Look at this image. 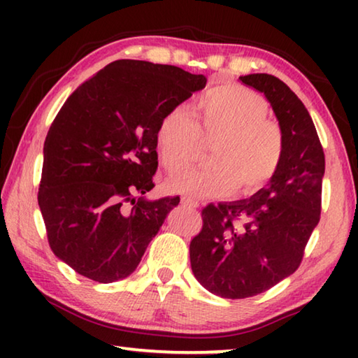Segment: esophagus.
I'll use <instances>...</instances> for the list:
<instances>
[{
  "label": "esophagus",
  "mask_w": 358,
  "mask_h": 358,
  "mask_svg": "<svg viewBox=\"0 0 358 358\" xmlns=\"http://www.w3.org/2000/svg\"><path fill=\"white\" fill-rule=\"evenodd\" d=\"M181 203L186 205V207H189V208H197L199 207V202L194 201V199L189 197V196L181 197Z\"/></svg>",
  "instance_id": "obj_1"
}]
</instances>
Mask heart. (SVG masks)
Segmentation results:
<instances>
[{"label": "heart", "mask_w": 358, "mask_h": 358, "mask_svg": "<svg viewBox=\"0 0 358 358\" xmlns=\"http://www.w3.org/2000/svg\"><path fill=\"white\" fill-rule=\"evenodd\" d=\"M155 137L159 161L172 173L194 161L199 138H213L211 164L175 175L167 183V191L192 197L256 191L275 177L286 153V136L281 124L268 118L266 101L235 83L210 88L194 112L186 106L172 107L161 117Z\"/></svg>", "instance_id": "b5f03b06"}]
</instances>
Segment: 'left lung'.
I'll return each instance as SVG.
<instances>
[{"instance_id":"8db88e82","label":"left lung","mask_w":358,"mask_h":358,"mask_svg":"<svg viewBox=\"0 0 358 358\" xmlns=\"http://www.w3.org/2000/svg\"><path fill=\"white\" fill-rule=\"evenodd\" d=\"M270 101L286 136L282 164L250 199L210 203L191 240L196 280L222 299L262 294L299 268L322 210L325 155L306 107L270 74L240 77Z\"/></svg>"}]
</instances>
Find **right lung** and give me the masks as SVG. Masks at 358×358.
Listing matches in <instances>:
<instances>
[{"label":"right lung","instance_id":"obj_1","mask_svg":"<svg viewBox=\"0 0 358 358\" xmlns=\"http://www.w3.org/2000/svg\"><path fill=\"white\" fill-rule=\"evenodd\" d=\"M207 83L177 66L118 59L72 93L47 132L38 202L53 254L96 282L128 278L180 197L145 201L162 115Z\"/></svg>","mask_w":358,"mask_h":358}]
</instances>
